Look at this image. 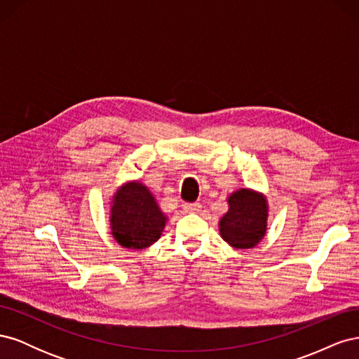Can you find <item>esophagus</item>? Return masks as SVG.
I'll return each instance as SVG.
<instances>
[{
    "label": "esophagus",
    "mask_w": 359,
    "mask_h": 359,
    "mask_svg": "<svg viewBox=\"0 0 359 359\" xmlns=\"http://www.w3.org/2000/svg\"><path fill=\"white\" fill-rule=\"evenodd\" d=\"M202 208V205L199 202H193V203H184V210L187 212H199Z\"/></svg>",
    "instance_id": "1"
}]
</instances>
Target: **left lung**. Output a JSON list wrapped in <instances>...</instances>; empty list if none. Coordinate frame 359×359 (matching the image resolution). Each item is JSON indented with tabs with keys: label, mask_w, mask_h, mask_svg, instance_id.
<instances>
[{
	"label": "left lung",
	"mask_w": 359,
	"mask_h": 359,
	"mask_svg": "<svg viewBox=\"0 0 359 359\" xmlns=\"http://www.w3.org/2000/svg\"><path fill=\"white\" fill-rule=\"evenodd\" d=\"M266 196L253 189H238L227 198V211L219 220L223 241L235 250H248L264 240L268 229Z\"/></svg>",
	"instance_id": "left-lung-1"
}]
</instances>
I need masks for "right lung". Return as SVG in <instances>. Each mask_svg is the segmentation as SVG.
<instances>
[{"label": "right lung", "mask_w": 359, "mask_h": 359, "mask_svg": "<svg viewBox=\"0 0 359 359\" xmlns=\"http://www.w3.org/2000/svg\"><path fill=\"white\" fill-rule=\"evenodd\" d=\"M168 215L145 184L127 181L114 193L109 211L111 233L130 250H144L160 240Z\"/></svg>", "instance_id": "1"}]
</instances>
